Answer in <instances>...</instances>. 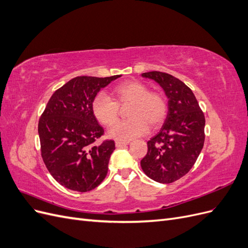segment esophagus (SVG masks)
Returning <instances> with one entry per match:
<instances>
[{"mask_svg": "<svg viewBox=\"0 0 248 248\" xmlns=\"http://www.w3.org/2000/svg\"><path fill=\"white\" fill-rule=\"evenodd\" d=\"M129 144V140H116V147L120 148V147H123Z\"/></svg>", "mask_w": 248, "mask_h": 248, "instance_id": "34e87169", "label": "esophagus"}]
</instances>
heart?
Masks as SVG:
<instances>
[{
  "mask_svg": "<svg viewBox=\"0 0 248 248\" xmlns=\"http://www.w3.org/2000/svg\"><path fill=\"white\" fill-rule=\"evenodd\" d=\"M112 98L99 93L92 102L95 118L104 126H112L118 118L119 106L129 105L126 122L111 127L108 136L112 139L128 140L141 136L148 125L156 128L162 124L168 114L166 97L157 91H149L148 87L138 80H127L112 90Z\"/></svg>",
  "mask_w": 248,
  "mask_h": 248,
  "instance_id": "1",
  "label": "heart"
}]
</instances>
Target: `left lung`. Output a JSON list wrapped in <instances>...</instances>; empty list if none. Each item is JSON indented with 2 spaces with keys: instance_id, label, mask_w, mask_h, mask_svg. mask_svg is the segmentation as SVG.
I'll return each mask as SVG.
<instances>
[{
  "instance_id": "1",
  "label": "left lung",
  "mask_w": 248,
  "mask_h": 248,
  "mask_svg": "<svg viewBox=\"0 0 248 248\" xmlns=\"http://www.w3.org/2000/svg\"><path fill=\"white\" fill-rule=\"evenodd\" d=\"M141 76L162 87L169 98V111L160 131L148 140V152L140 167L154 181L172 183L191 170L204 146V112L182 80L160 71Z\"/></svg>"
}]
</instances>
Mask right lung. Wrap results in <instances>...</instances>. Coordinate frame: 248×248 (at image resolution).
<instances>
[{
    "label": "right lung",
    "instance_id": "1",
    "mask_svg": "<svg viewBox=\"0 0 248 248\" xmlns=\"http://www.w3.org/2000/svg\"><path fill=\"white\" fill-rule=\"evenodd\" d=\"M120 77L74 78L52 94L42 112L38 123L42 159L66 188L87 192L107 177L115 141L96 142L104 130L93 114L92 102L101 88Z\"/></svg>",
    "mask_w": 248,
    "mask_h": 248
}]
</instances>
